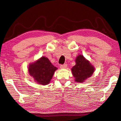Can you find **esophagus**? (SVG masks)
Here are the masks:
<instances>
[{"mask_svg":"<svg viewBox=\"0 0 121 121\" xmlns=\"http://www.w3.org/2000/svg\"><path fill=\"white\" fill-rule=\"evenodd\" d=\"M67 64H64V65H60V67L61 69H65V68H67Z\"/></svg>","mask_w":121,"mask_h":121,"instance_id":"esophagus-1","label":"esophagus"}]
</instances>
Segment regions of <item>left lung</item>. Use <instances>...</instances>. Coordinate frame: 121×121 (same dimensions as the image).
I'll return each instance as SVG.
<instances>
[{"label":"left lung","mask_w":121,"mask_h":121,"mask_svg":"<svg viewBox=\"0 0 121 121\" xmlns=\"http://www.w3.org/2000/svg\"><path fill=\"white\" fill-rule=\"evenodd\" d=\"M76 65L71 69L72 74L78 82H83L90 77L94 72V68L82 55H79L76 59Z\"/></svg>","instance_id":"obj_1"}]
</instances>
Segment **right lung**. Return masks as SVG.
Returning a JSON list of instances; mask_svg holds the SVG:
<instances>
[{
    "mask_svg": "<svg viewBox=\"0 0 121 121\" xmlns=\"http://www.w3.org/2000/svg\"><path fill=\"white\" fill-rule=\"evenodd\" d=\"M56 69L57 68L52 64L49 59L43 56L29 65L28 72L36 82L46 85L50 82Z\"/></svg>",
    "mask_w": 121,
    "mask_h": 121,
    "instance_id": "right-lung-1",
    "label": "right lung"
}]
</instances>
